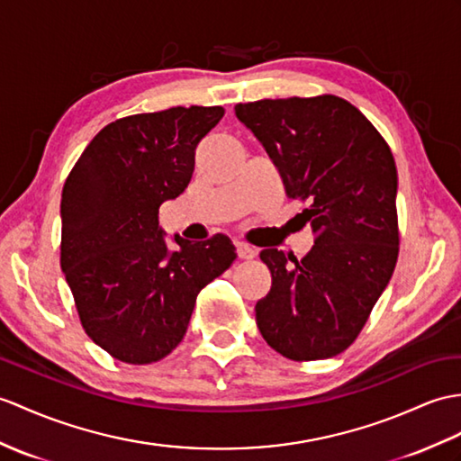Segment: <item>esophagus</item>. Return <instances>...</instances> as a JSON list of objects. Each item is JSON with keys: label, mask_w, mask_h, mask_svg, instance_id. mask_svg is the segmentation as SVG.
<instances>
[{"label": "esophagus", "mask_w": 461, "mask_h": 461, "mask_svg": "<svg viewBox=\"0 0 461 461\" xmlns=\"http://www.w3.org/2000/svg\"><path fill=\"white\" fill-rule=\"evenodd\" d=\"M235 251H238V257H241V259H253L255 257V249L243 241H235Z\"/></svg>", "instance_id": "1"}]
</instances>
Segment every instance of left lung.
Returning <instances> with one entry per match:
<instances>
[{"label":"left lung","mask_w":461,"mask_h":461,"mask_svg":"<svg viewBox=\"0 0 461 461\" xmlns=\"http://www.w3.org/2000/svg\"><path fill=\"white\" fill-rule=\"evenodd\" d=\"M279 170L286 196L308 200L316 241L301 261L263 249L271 291L255 304L261 336L294 361L334 357L357 338L399 255L397 167L356 105L336 98L235 105Z\"/></svg>","instance_id":"left-lung-1"}]
</instances>
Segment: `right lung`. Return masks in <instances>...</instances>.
<instances>
[{"instance_id": "1", "label": "right lung", "mask_w": 461, "mask_h": 461, "mask_svg": "<svg viewBox=\"0 0 461 461\" xmlns=\"http://www.w3.org/2000/svg\"><path fill=\"white\" fill-rule=\"evenodd\" d=\"M223 117L190 105L117 120L84 149L62 188L60 267L80 322L115 359L143 366L185 338L198 293L235 259L228 235L170 249L158 208L180 196L198 143Z\"/></svg>"}]
</instances>
